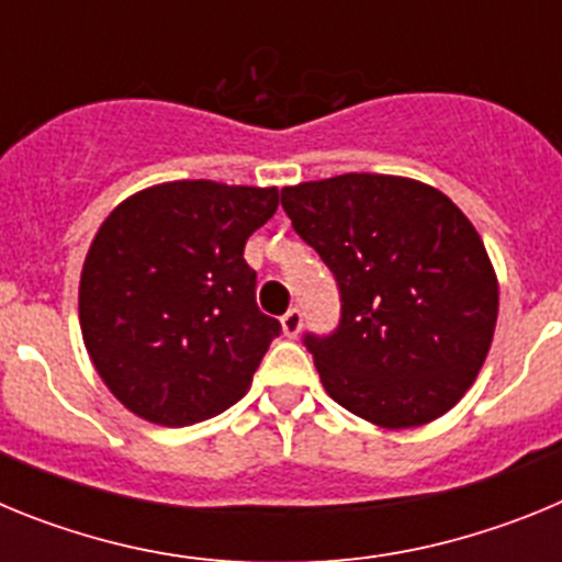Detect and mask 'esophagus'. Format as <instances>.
<instances>
[{
    "label": "esophagus",
    "mask_w": 562,
    "mask_h": 562,
    "mask_svg": "<svg viewBox=\"0 0 562 562\" xmlns=\"http://www.w3.org/2000/svg\"><path fill=\"white\" fill-rule=\"evenodd\" d=\"M301 326H304V315H301V310H297V306H292V310L281 317V329H284L286 337H297Z\"/></svg>",
    "instance_id": "obj_1"
}]
</instances>
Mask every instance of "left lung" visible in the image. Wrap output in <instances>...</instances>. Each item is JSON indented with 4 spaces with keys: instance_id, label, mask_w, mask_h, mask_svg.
Here are the masks:
<instances>
[{
    "instance_id": "1",
    "label": "left lung",
    "mask_w": 562,
    "mask_h": 562,
    "mask_svg": "<svg viewBox=\"0 0 562 562\" xmlns=\"http://www.w3.org/2000/svg\"><path fill=\"white\" fill-rule=\"evenodd\" d=\"M281 205L340 286L335 335H306L326 394L389 430L448 414L498 321V278L473 222L439 188L391 173L281 188Z\"/></svg>"
}]
</instances>
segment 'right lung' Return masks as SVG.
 <instances>
[{"mask_svg": "<svg viewBox=\"0 0 562 562\" xmlns=\"http://www.w3.org/2000/svg\"><path fill=\"white\" fill-rule=\"evenodd\" d=\"M278 188L177 180L114 207L89 245L78 321L89 360L140 419L186 428L250 389L281 324L245 261Z\"/></svg>", "mask_w": 562, "mask_h": 562, "instance_id": "obj_1", "label": "right lung"}]
</instances>
